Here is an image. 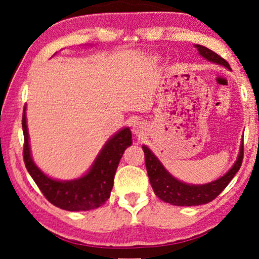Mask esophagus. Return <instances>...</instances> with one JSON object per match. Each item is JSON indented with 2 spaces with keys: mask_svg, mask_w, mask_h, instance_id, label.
Masks as SVG:
<instances>
[{
  "mask_svg": "<svg viewBox=\"0 0 259 259\" xmlns=\"http://www.w3.org/2000/svg\"><path fill=\"white\" fill-rule=\"evenodd\" d=\"M143 130H144V127H143V124L141 122H136L133 124V132H135V135L141 136L143 133Z\"/></svg>",
  "mask_w": 259,
  "mask_h": 259,
  "instance_id": "1",
  "label": "esophagus"
}]
</instances>
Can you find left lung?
Masks as SVG:
<instances>
[{
  "instance_id": "1",
  "label": "left lung",
  "mask_w": 259,
  "mask_h": 259,
  "mask_svg": "<svg viewBox=\"0 0 259 259\" xmlns=\"http://www.w3.org/2000/svg\"><path fill=\"white\" fill-rule=\"evenodd\" d=\"M195 47L199 51L200 56H202L205 59L226 66L230 70V65L228 64L227 60L218 56L217 53H214L213 51L208 50L207 47L201 45H195ZM143 151H144L145 155V166H147L149 181H150L151 187H153L155 195L162 201L175 206H199L214 200L222 191L226 189L229 182L239 171L240 167H241L242 159H244V142L240 147L238 160L234 163L232 168L223 177L218 178L217 181L202 185L187 184L178 181V179L173 177L171 173L166 171L165 167L162 166L159 159L151 153L150 149L143 145Z\"/></svg>"
}]
</instances>
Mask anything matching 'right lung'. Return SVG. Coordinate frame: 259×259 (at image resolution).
<instances>
[{"label":"right lung","instance_id":"right-lung-1","mask_svg":"<svg viewBox=\"0 0 259 259\" xmlns=\"http://www.w3.org/2000/svg\"><path fill=\"white\" fill-rule=\"evenodd\" d=\"M21 124L24 132L23 156L25 167L48 201L66 211H90L98 208L110 197L118 162L124 150L132 144V133L130 128H122L106 142L86 175L74 181L62 182L46 176L33 163L30 154L25 109Z\"/></svg>","mask_w":259,"mask_h":259}]
</instances>
